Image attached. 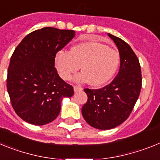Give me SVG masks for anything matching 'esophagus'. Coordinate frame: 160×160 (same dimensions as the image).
<instances>
[{
    "mask_svg": "<svg viewBox=\"0 0 160 160\" xmlns=\"http://www.w3.org/2000/svg\"><path fill=\"white\" fill-rule=\"evenodd\" d=\"M73 90H74V91H82V90H83V88L82 87H80V86H74L73 87Z\"/></svg>",
    "mask_w": 160,
    "mask_h": 160,
    "instance_id": "1",
    "label": "esophagus"
}]
</instances>
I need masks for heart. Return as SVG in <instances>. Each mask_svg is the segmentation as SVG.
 <instances>
[{
    "label": "heart",
    "instance_id": "obj_1",
    "mask_svg": "<svg viewBox=\"0 0 160 160\" xmlns=\"http://www.w3.org/2000/svg\"><path fill=\"white\" fill-rule=\"evenodd\" d=\"M119 63V53L98 42L78 44L70 52L59 51L55 58L57 70L63 79L69 80L82 66L83 72L76 79L89 82L94 87L110 81L118 70Z\"/></svg>",
    "mask_w": 160,
    "mask_h": 160
}]
</instances>
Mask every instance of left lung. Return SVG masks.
I'll list each match as a JSON object with an SVG mask.
<instances>
[{
    "mask_svg": "<svg viewBox=\"0 0 160 160\" xmlns=\"http://www.w3.org/2000/svg\"><path fill=\"white\" fill-rule=\"evenodd\" d=\"M108 36L119 51V71L114 80L102 88H85L88 99L82 108L86 122L99 130L112 129L127 120L142 88L141 67L135 52L121 38L110 33Z\"/></svg>",
    "mask_w": 160,
    "mask_h": 160,
    "instance_id": "left-lung-1",
    "label": "left lung"
}]
</instances>
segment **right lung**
I'll list each match as a JSON object with an SVG mask.
<instances>
[{
	"label": "right lung",
	"mask_w": 160,
	"mask_h": 160,
	"mask_svg": "<svg viewBox=\"0 0 160 160\" xmlns=\"http://www.w3.org/2000/svg\"><path fill=\"white\" fill-rule=\"evenodd\" d=\"M73 30L45 27L30 32L16 47L8 68L7 90L16 114L25 122L45 125L57 118L64 97L73 88L54 67L59 50L73 39Z\"/></svg>",
	"instance_id": "right-lung-1"
}]
</instances>
